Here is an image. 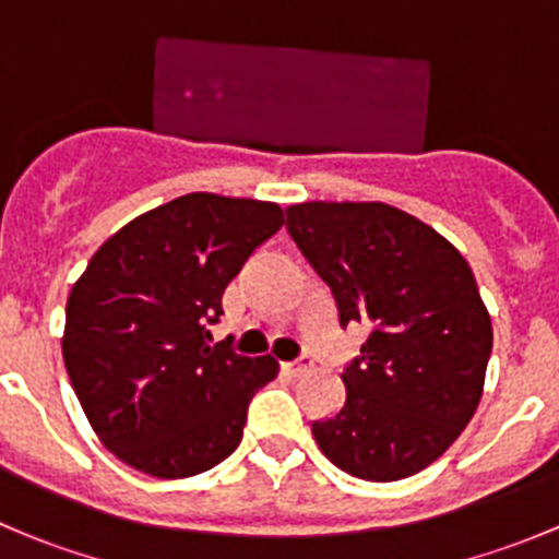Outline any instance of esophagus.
Returning <instances> with one entry per match:
<instances>
[{"label":"esophagus","mask_w":559,"mask_h":559,"mask_svg":"<svg viewBox=\"0 0 559 559\" xmlns=\"http://www.w3.org/2000/svg\"><path fill=\"white\" fill-rule=\"evenodd\" d=\"M281 368H284V373H289V376H306L308 370L313 368V359L308 357V354H302L300 359H295V362H284Z\"/></svg>","instance_id":"obj_1"}]
</instances>
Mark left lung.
<instances>
[{"instance_id":"1","label":"left lung","mask_w":559,"mask_h":559,"mask_svg":"<svg viewBox=\"0 0 559 559\" xmlns=\"http://www.w3.org/2000/svg\"><path fill=\"white\" fill-rule=\"evenodd\" d=\"M286 229L341 324L368 326L341 376L346 403L313 421L316 443L348 476H414L460 438L484 392L492 321L471 264L386 202H300L286 207Z\"/></svg>"}]
</instances>
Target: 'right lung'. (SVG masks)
Here are the masks:
<instances>
[{"label":"right lung","mask_w":559,"mask_h":559,"mask_svg":"<svg viewBox=\"0 0 559 559\" xmlns=\"http://www.w3.org/2000/svg\"><path fill=\"white\" fill-rule=\"evenodd\" d=\"M284 224L275 202L191 191L97 248L67 297V373L107 452L156 478L211 471L238 449L273 357L211 346L222 295Z\"/></svg>","instance_id":"add662e5"}]
</instances>
